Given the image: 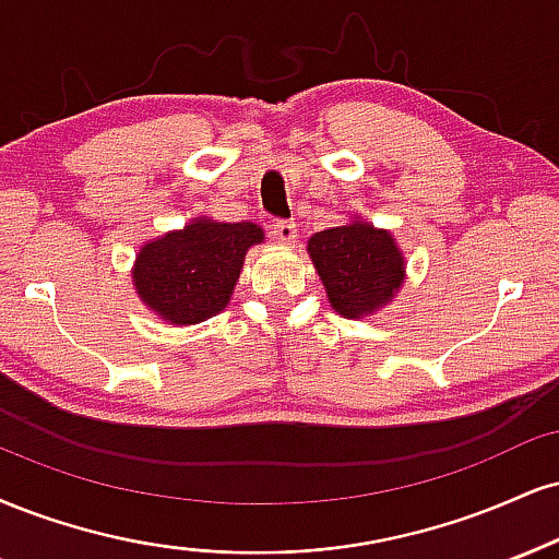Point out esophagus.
<instances>
[{"label":"esophagus","instance_id":"1","mask_svg":"<svg viewBox=\"0 0 559 559\" xmlns=\"http://www.w3.org/2000/svg\"><path fill=\"white\" fill-rule=\"evenodd\" d=\"M271 228H273V239L281 241V245H292V241H297V224H294V221H275Z\"/></svg>","mask_w":559,"mask_h":559}]
</instances>
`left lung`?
<instances>
[{
  "instance_id": "1",
  "label": "left lung",
  "mask_w": 559,
  "mask_h": 559,
  "mask_svg": "<svg viewBox=\"0 0 559 559\" xmlns=\"http://www.w3.org/2000/svg\"><path fill=\"white\" fill-rule=\"evenodd\" d=\"M331 307L344 318H367L393 301L406 260L385 228L365 221L325 228L307 241Z\"/></svg>"
}]
</instances>
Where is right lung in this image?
Segmentation results:
<instances>
[{"label": "right lung", "instance_id": "right-lung-1", "mask_svg": "<svg viewBox=\"0 0 559 559\" xmlns=\"http://www.w3.org/2000/svg\"><path fill=\"white\" fill-rule=\"evenodd\" d=\"M265 239L250 221L198 218L140 247L132 281L147 309L171 325L203 322L231 299L245 254Z\"/></svg>", "mask_w": 559, "mask_h": 559}]
</instances>
